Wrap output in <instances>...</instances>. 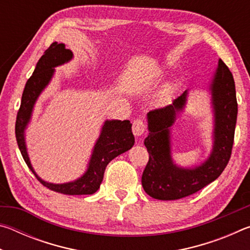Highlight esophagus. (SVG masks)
Instances as JSON below:
<instances>
[{"mask_svg": "<svg viewBox=\"0 0 250 250\" xmlns=\"http://www.w3.org/2000/svg\"><path fill=\"white\" fill-rule=\"evenodd\" d=\"M146 131V125L141 119H137L132 124V132L135 137H141Z\"/></svg>", "mask_w": 250, "mask_h": 250, "instance_id": "1", "label": "esophagus"}]
</instances>
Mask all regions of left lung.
I'll use <instances>...</instances> for the list:
<instances>
[{
    "label": "left lung",
    "mask_w": 250,
    "mask_h": 250,
    "mask_svg": "<svg viewBox=\"0 0 250 250\" xmlns=\"http://www.w3.org/2000/svg\"><path fill=\"white\" fill-rule=\"evenodd\" d=\"M214 112L213 149L207 160L194 167H181L171 155L170 128L176 113L185 107L188 90L172 104L154 109L147 113L149 134L145 146L149 152V162L142 174V186L151 197L173 201L196 193L215 181L225 170L230 159L237 120L235 82L222 59L209 84Z\"/></svg>",
    "instance_id": "1"
}]
</instances>
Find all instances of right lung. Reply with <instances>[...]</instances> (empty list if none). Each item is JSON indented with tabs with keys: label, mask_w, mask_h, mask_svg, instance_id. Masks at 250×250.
Wrapping results in <instances>:
<instances>
[{
	"label": "right lung",
	"mask_w": 250,
	"mask_h": 250,
	"mask_svg": "<svg viewBox=\"0 0 250 250\" xmlns=\"http://www.w3.org/2000/svg\"><path fill=\"white\" fill-rule=\"evenodd\" d=\"M71 58H73V52L67 49L64 44H58L57 42H55L45 50L44 55L36 64L33 75L25 84L21 107L16 117L15 135L25 163L44 186L54 192L66 194V195H90L96 193L100 188L105 167L110 161L133 146L134 137L131 129L132 125L129 120L104 121L98 140L92 150L87 171L79 179L68 183L54 184L42 180L32 167L26 149V142H25V130L27 128L28 122L31 121L36 100L52 80L55 67L64 65L65 62L71 61Z\"/></svg>",
	"instance_id": "1"
}]
</instances>
